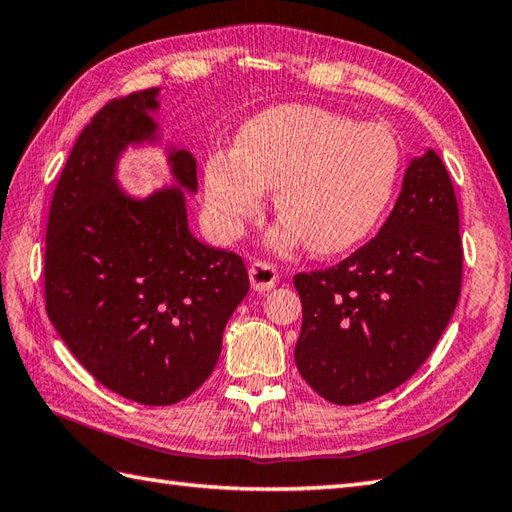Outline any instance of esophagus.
Listing matches in <instances>:
<instances>
[{
    "label": "esophagus",
    "instance_id": "esophagus-1",
    "mask_svg": "<svg viewBox=\"0 0 512 512\" xmlns=\"http://www.w3.org/2000/svg\"><path fill=\"white\" fill-rule=\"evenodd\" d=\"M248 277H250V286L257 292H266L270 288H275L279 273L273 264H266V262H253L248 270Z\"/></svg>",
    "mask_w": 512,
    "mask_h": 512
}]
</instances>
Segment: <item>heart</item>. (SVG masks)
<instances>
[{"mask_svg":"<svg viewBox=\"0 0 512 512\" xmlns=\"http://www.w3.org/2000/svg\"><path fill=\"white\" fill-rule=\"evenodd\" d=\"M398 147L385 127L312 105H279L239 129L233 151L204 162V204L222 239L242 235L275 191L273 242L303 239L312 253L336 255L378 224L394 193Z\"/></svg>","mask_w":512,"mask_h":512,"instance_id":"obj_1","label":"heart"}]
</instances>
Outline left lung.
Segmentation results:
<instances>
[{
	"instance_id": "1",
	"label": "left lung",
	"mask_w": 512,
	"mask_h": 512,
	"mask_svg": "<svg viewBox=\"0 0 512 512\" xmlns=\"http://www.w3.org/2000/svg\"><path fill=\"white\" fill-rule=\"evenodd\" d=\"M462 284L460 211L433 149L411 158L378 235L328 270L299 273L303 323L295 361L334 405H361L427 361Z\"/></svg>"
}]
</instances>
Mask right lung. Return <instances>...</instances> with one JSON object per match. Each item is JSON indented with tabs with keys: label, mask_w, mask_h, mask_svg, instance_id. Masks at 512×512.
<instances>
[{
	"label": "right lung",
	"mask_w": 512,
	"mask_h": 512,
	"mask_svg": "<svg viewBox=\"0 0 512 512\" xmlns=\"http://www.w3.org/2000/svg\"><path fill=\"white\" fill-rule=\"evenodd\" d=\"M160 90L114 99L83 129L54 189L46 310L63 343L107 389L162 407L191 396L222 352L248 292L242 259L189 231L195 158L165 143ZM162 146L173 185L145 199L120 187L129 146Z\"/></svg>",
	"instance_id": "right-lung-1"
}]
</instances>
